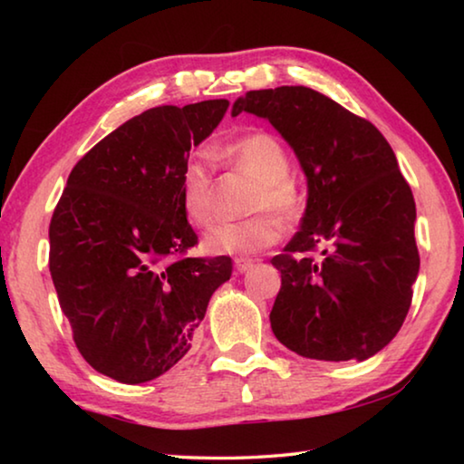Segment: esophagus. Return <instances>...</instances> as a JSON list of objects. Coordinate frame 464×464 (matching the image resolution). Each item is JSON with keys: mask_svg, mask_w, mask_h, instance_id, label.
<instances>
[{"mask_svg": "<svg viewBox=\"0 0 464 464\" xmlns=\"http://www.w3.org/2000/svg\"><path fill=\"white\" fill-rule=\"evenodd\" d=\"M251 266H254V260H251V257H235V270L237 272H247Z\"/></svg>", "mask_w": 464, "mask_h": 464, "instance_id": "34e87169", "label": "esophagus"}]
</instances>
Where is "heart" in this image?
Here are the masks:
<instances>
[{"mask_svg":"<svg viewBox=\"0 0 464 464\" xmlns=\"http://www.w3.org/2000/svg\"><path fill=\"white\" fill-rule=\"evenodd\" d=\"M218 157L256 182L249 194L243 221L215 225L204 235V249L217 256L256 254L280 237L278 215L293 223L304 208V196L290 178V157L285 145L270 132H249L218 149ZM178 196L182 213L194 227L213 221V169L200 157H190L178 174Z\"/></svg>","mask_w":464,"mask_h":464,"instance_id":"b5f03b06","label":"heart"}]
</instances>
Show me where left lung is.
Wrapping results in <instances>:
<instances>
[{
	"label": "left lung",
	"instance_id": "obj_1",
	"mask_svg": "<svg viewBox=\"0 0 464 464\" xmlns=\"http://www.w3.org/2000/svg\"><path fill=\"white\" fill-rule=\"evenodd\" d=\"M268 119L301 161L309 200L285 254L272 332L315 360H366L401 329L420 272L415 200L371 121L304 85L254 90L233 116Z\"/></svg>",
	"mask_w": 464,
	"mask_h": 464
}]
</instances>
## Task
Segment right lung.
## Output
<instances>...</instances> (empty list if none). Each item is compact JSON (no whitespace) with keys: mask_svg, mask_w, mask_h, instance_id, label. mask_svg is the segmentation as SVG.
Instances as JSON below:
<instances>
[{"mask_svg":"<svg viewBox=\"0 0 464 464\" xmlns=\"http://www.w3.org/2000/svg\"><path fill=\"white\" fill-rule=\"evenodd\" d=\"M229 102L157 106L75 163L49 225V270L85 362L110 379H157L186 356L231 257H188L198 235L178 174Z\"/></svg>","mask_w":464,"mask_h":464,"instance_id":"right-lung-1","label":"right lung"}]
</instances>
